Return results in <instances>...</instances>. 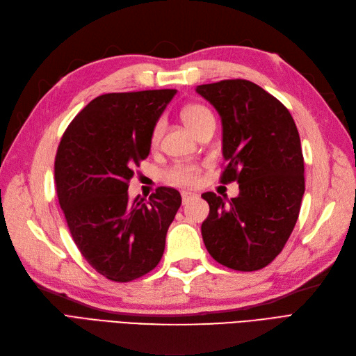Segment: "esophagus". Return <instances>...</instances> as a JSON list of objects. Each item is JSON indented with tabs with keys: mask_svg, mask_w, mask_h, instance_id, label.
Here are the masks:
<instances>
[{
	"mask_svg": "<svg viewBox=\"0 0 356 356\" xmlns=\"http://www.w3.org/2000/svg\"><path fill=\"white\" fill-rule=\"evenodd\" d=\"M181 197H182V204H187L190 200L196 199L197 196L195 195V193H190V191H182V193H181Z\"/></svg>",
	"mask_w": 356,
	"mask_h": 356,
	"instance_id": "34e87169",
	"label": "esophagus"
}]
</instances>
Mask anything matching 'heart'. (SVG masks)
I'll return each instance as SVG.
<instances>
[{
	"label": "heart",
	"mask_w": 356,
	"mask_h": 356,
	"mask_svg": "<svg viewBox=\"0 0 356 356\" xmlns=\"http://www.w3.org/2000/svg\"><path fill=\"white\" fill-rule=\"evenodd\" d=\"M182 120L191 129L193 132L199 135L203 127H207L208 124L213 123V115L212 113L200 104H191L187 105L184 110L181 113ZM161 131H163V122L159 120L152 132V143L157 144L159 139L161 136ZM199 175V166L191 165V163H178L170 166L169 169L165 170V179L170 184L175 186H191L197 181Z\"/></svg>",
	"instance_id": "b5f03b06"
}]
</instances>
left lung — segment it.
<instances>
[{"mask_svg": "<svg viewBox=\"0 0 356 356\" xmlns=\"http://www.w3.org/2000/svg\"><path fill=\"white\" fill-rule=\"evenodd\" d=\"M218 111L221 182L238 181L239 196L212 191L202 197L209 215L202 238L215 261L241 272L260 270L282 251L298 218L305 195V160L297 126L284 104L248 80L197 86Z\"/></svg>", "mask_w": 356, "mask_h": 356, "instance_id": "1", "label": "left lung"}]
</instances>
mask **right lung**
Listing matches in <instances>:
<instances>
[{"label":"right lung","mask_w":356,"mask_h":356,"mask_svg":"<svg viewBox=\"0 0 356 356\" xmlns=\"http://www.w3.org/2000/svg\"><path fill=\"white\" fill-rule=\"evenodd\" d=\"M175 89L105 93L74 117L55 159L59 204L71 236L96 272L131 282L152 272L181 207L175 188L129 202L134 168L148 157L153 127Z\"/></svg>","instance_id":"right-lung-1"}]
</instances>
